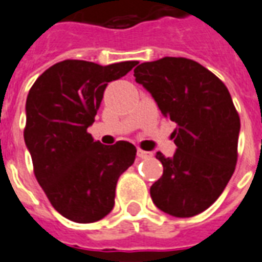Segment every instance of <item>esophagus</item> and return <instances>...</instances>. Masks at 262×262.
Returning a JSON list of instances; mask_svg holds the SVG:
<instances>
[{"label": "esophagus", "instance_id": "obj_1", "mask_svg": "<svg viewBox=\"0 0 262 262\" xmlns=\"http://www.w3.org/2000/svg\"><path fill=\"white\" fill-rule=\"evenodd\" d=\"M137 155H138L139 159H146V157L152 156V153H150V152H145V150H142V149H138V152H137Z\"/></svg>", "mask_w": 262, "mask_h": 262}]
</instances>
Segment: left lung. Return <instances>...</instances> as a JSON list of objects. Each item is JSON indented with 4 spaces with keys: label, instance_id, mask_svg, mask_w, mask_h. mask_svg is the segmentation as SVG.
I'll return each mask as SVG.
<instances>
[{
    "label": "left lung",
    "instance_id": "1",
    "mask_svg": "<svg viewBox=\"0 0 262 262\" xmlns=\"http://www.w3.org/2000/svg\"><path fill=\"white\" fill-rule=\"evenodd\" d=\"M135 81L176 121L177 152L164 157L163 176L150 186L161 211L188 218L207 210L231 180L237 161L241 119L225 84L192 59L166 56L141 63Z\"/></svg>",
    "mask_w": 262,
    "mask_h": 262
}]
</instances>
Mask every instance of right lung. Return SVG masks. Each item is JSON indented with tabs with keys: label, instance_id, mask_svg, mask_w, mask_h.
Masks as SVG:
<instances>
[{
	"label": "right lung",
	"instance_id": "1",
	"mask_svg": "<svg viewBox=\"0 0 262 262\" xmlns=\"http://www.w3.org/2000/svg\"><path fill=\"white\" fill-rule=\"evenodd\" d=\"M137 64L68 59L47 69L29 91L25 142L34 176L52 207L70 221L90 224L106 217L115 206L119 177L135 160L133 143L106 146L86 128L95 121L107 82Z\"/></svg>",
	"mask_w": 262,
	"mask_h": 262
}]
</instances>
